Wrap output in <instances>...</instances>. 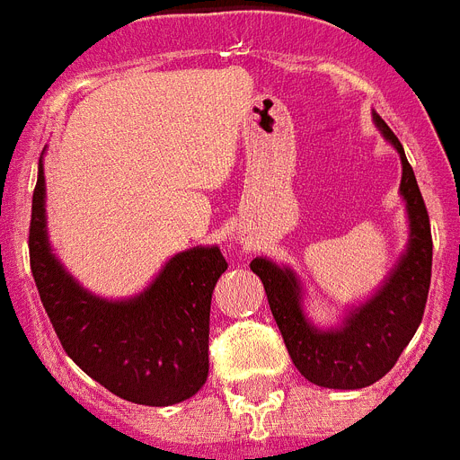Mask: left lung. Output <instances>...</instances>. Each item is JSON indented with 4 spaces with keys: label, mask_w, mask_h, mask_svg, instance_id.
<instances>
[{
    "label": "left lung",
    "mask_w": 460,
    "mask_h": 460,
    "mask_svg": "<svg viewBox=\"0 0 460 460\" xmlns=\"http://www.w3.org/2000/svg\"><path fill=\"white\" fill-rule=\"evenodd\" d=\"M378 129L402 158L399 191L409 210V250L399 260L385 286L371 300L354 309L335 331H316L300 307V286L290 269L276 267L264 257L250 262L267 290L269 307L288 347L295 368L314 385L333 390H359L373 385L397 364L416 328L420 326L432 276V234L428 208L416 174L390 127L373 115Z\"/></svg>",
    "instance_id": "8db88e82"
}]
</instances>
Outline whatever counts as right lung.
Segmentation results:
<instances>
[{"label":"right lung","instance_id":"right-lung-1","mask_svg":"<svg viewBox=\"0 0 460 460\" xmlns=\"http://www.w3.org/2000/svg\"><path fill=\"white\" fill-rule=\"evenodd\" d=\"M28 248L37 293L63 349L96 383L146 406L177 404L205 385L212 290L229 267L219 248L179 252L132 300H101L80 288L51 255L42 163Z\"/></svg>","mask_w":460,"mask_h":460}]
</instances>
